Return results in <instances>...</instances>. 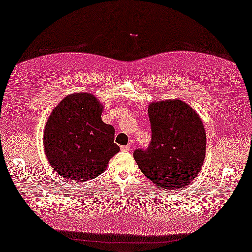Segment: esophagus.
Returning a JSON list of instances; mask_svg holds the SVG:
<instances>
[{"label":"esophagus","instance_id":"34e87169","mask_svg":"<svg viewBox=\"0 0 252 252\" xmlns=\"http://www.w3.org/2000/svg\"><path fill=\"white\" fill-rule=\"evenodd\" d=\"M130 150V145H127V146H123L121 147V151L123 152H128Z\"/></svg>","mask_w":252,"mask_h":252}]
</instances>
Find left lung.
I'll list each match as a JSON object with an SVG mask.
<instances>
[{
    "label": "left lung",
    "mask_w": 252,
    "mask_h": 252,
    "mask_svg": "<svg viewBox=\"0 0 252 252\" xmlns=\"http://www.w3.org/2000/svg\"><path fill=\"white\" fill-rule=\"evenodd\" d=\"M152 139L133 157L141 172L163 189L184 188L200 172L206 152V133L199 115L184 101L149 105Z\"/></svg>",
    "instance_id": "8db88e82"
}]
</instances>
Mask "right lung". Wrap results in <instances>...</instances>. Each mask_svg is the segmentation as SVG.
Listing matches in <instances>:
<instances>
[{
    "label": "right lung",
    "mask_w": 252,
    "mask_h": 252,
    "mask_svg": "<svg viewBox=\"0 0 252 252\" xmlns=\"http://www.w3.org/2000/svg\"><path fill=\"white\" fill-rule=\"evenodd\" d=\"M102 105L90 93L70 94L59 102L46 123L44 149L63 178L86 182L97 177L120 151L115 129L101 120Z\"/></svg>",
    "instance_id": "right-lung-1"
}]
</instances>
